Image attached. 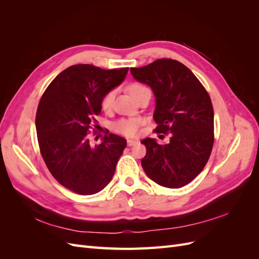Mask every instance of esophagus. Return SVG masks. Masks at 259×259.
<instances>
[{
  "mask_svg": "<svg viewBox=\"0 0 259 259\" xmlns=\"http://www.w3.org/2000/svg\"><path fill=\"white\" fill-rule=\"evenodd\" d=\"M138 142L136 139H127V146L128 147H132V146H134V145H136Z\"/></svg>",
  "mask_w": 259,
  "mask_h": 259,
  "instance_id": "esophagus-1",
  "label": "esophagus"
}]
</instances>
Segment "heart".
<instances>
[{
  "instance_id": "obj_1",
  "label": "heart",
  "mask_w": 259,
  "mask_h": 259,
  "mask_svg": "<svg viewBox=\"0 0 259 259\" xmlns=\"http://www.w3.org/2000/svg\"><path fill=\"white\" fill-rule=\"evenodd\" d=\"M145 91H148V88H146L145 85L140 83H132L128 86V92L133 96V98H135L138 94L143 93ZM113 99H114V91L108 92L103 97V100H101V108L106 111L110 110L113 104ZM140 123H142L140 120L135 119V117H132V119H121L113 124V130L117 133H121V134L125 136H134L136 135Z\"/></svg>"
}]
</instances>
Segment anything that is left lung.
I'll return each instance as SVG.
<instances>
[{"label": "left lung", "instance_id": "1", "mask_svg": "<svg viewBox=\"0 0 259 259\" xmlns=\"http://www.w3.org/2000/svg\"><path fill=\"white\" fill-rule=\"evenodd\" d=\"M131 73L154 94V131L170 133L167 144L142 140L147 148L142 160L145 173L160 186L182 188L201 173L213 148L214 111L208 94L191 70L177 60L158 59L131 68Z\"/></svg>", "mask_w": 259, "mask_h": 259}]
</instances>
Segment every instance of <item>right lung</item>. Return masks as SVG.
Returning <instances> with one entry per match:
<instances>
[{"mask_svg":"<svg viewBox=\"0 0 259 259\" xmlns=\"http://www.w3.org/2000/svg\"><path fill=\"white\" fill-rule=\"evenodd\" d=\"M127 71L71 66L55 77L38 104L35 127L43 160L53 177L77 194L103 190L126 147V140L111 133L93 145L89 133L101 112L103 97L124 81Z\"/></svg>","mask_w":259,"mask_h":259,"instance_id":"right-lung-1","label":"right lung"}]
</instances>
